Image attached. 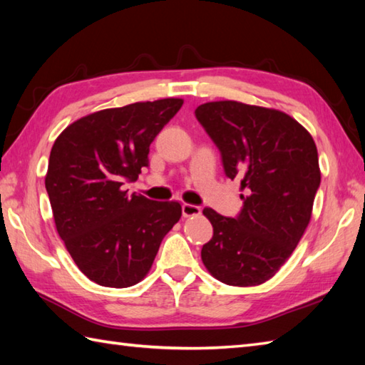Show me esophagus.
Returning <instances> with one entry per match:
<instances>
[{
	"label": "esophagus",
	"instance_id": "obj_1",
	"mask_svg": "<svg viewBox=\"0 0 365 365\" xmlns=\"http://www.w3.org/2000/svg\"><path fill=\"white\" fill-rule=\"evenodd\" d=\"M182 213L185 218H188V216H197V215H200V207L192 205V204H183Z\"/></svg>",
	"mask_w": 365,
	"mask_h": 365
}]
</instances>
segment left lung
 <instances>
[{
    "instance_id": "1",
    "label": "left lung",
    "mask_w": 365,
    "mask_h": 365,
    "mask_svg": "<svg viewBox=\"0 0 365 365\" xmlns=\"http://www.w3.org/2000/svg\"><path fill=\"white\" fill-rule=\"evenodd\" d=\"M218 147L224 173L240 178L243 207L235 218L204 208L213 237L200 257L218 281L259 285L273 277L304 234L320 187L317 145L289 114L234 100L196 108Z\"/></svg>"
}]
</instances>
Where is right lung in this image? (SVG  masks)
Masks as SVG:
<instances>
[{
	"mask_svg": "<svg viewBox=\"0 0 365 365\" xmlns=\"http://www.w3.org/2000/svg\"><path fill=\"white\" fill-rule=\"evenodd\" d=\"M182 98L138 102L92 113L54 141L45 188L54 224L76 267L91 281L125 289L149 273L161 240L180 220L175 200L128 195L149 166V147Z\"/></svg>",
	"mask_w": 365,
	"mask_h": 365,
	"instance_id": "right-lung-1",
	"label": "right lung"
}]
</instances>
